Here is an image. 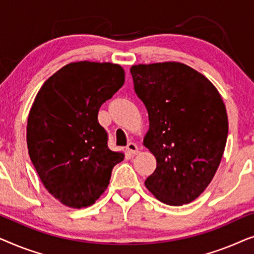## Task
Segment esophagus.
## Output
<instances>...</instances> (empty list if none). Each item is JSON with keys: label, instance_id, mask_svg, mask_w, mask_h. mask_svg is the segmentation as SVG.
<instances>
[{"label": "esophagus", "instance_id": "34e87169", "mask_svg": "<svg viewBox=\"0 0 254 254\" xmlns=\"http://www.w3.org/2000/svg\"><path fill=\"white\" fill-rule=\"evenodd\" d=\"M127 150L130 155H137L138 154V147L135 143H133V142H130V143L127 144Z\"/></svg>", "mask_w": 254, "mask_h": 254}]
</instances>
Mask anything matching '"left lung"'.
Segmentation results:
<instances>
[{
    "mask_svg": "<svg viewBox=\"0 0 254 254\" xmlns=\"http://www.w3.org/2000/svg\"><path fill=\"white\" fill-rule=\"evenodd\" d=\"M130 74L149 116L143 145L157 162L144 185L169 206L192 202L223 156L229 127L223 99L206 76L180 62L134 64Z\"/></svg>",
    "mask_w": 254,
    "mask_h": 254,
    "instance_id": "8db88e82",
    "label": "left lung"
}]
</instances>
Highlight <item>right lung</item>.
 Instances as JSON below:
<instances>
[{
	"instance_id": "add662e5",
	"label": "right lung",
	"mask_w": 254,
	"mask_h": 254,
	"mask_svg": "<svg viewBox=\"0 0 254 254\" xmlns=\"http://www.w3.org/2000/svg\"><path fill=\"white\" fill-rule=\"evenodd\" d=\"M124 83L120 64L71 62L52 75L34 98L26 127L29 155L45 189L64 206L79 209L95 203L125 157L107 147L97 118Z\"/></svg>"
}]
</instances>
